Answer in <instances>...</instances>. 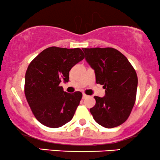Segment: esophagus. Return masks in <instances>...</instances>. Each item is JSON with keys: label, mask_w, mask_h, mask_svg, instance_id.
Here are the masks:
<instances>
[{"label": "esophagus", "mask_w": 160, "mask_h": 160, "mask_svg": "<svg viewBox=\"0 0 160 160\" xmlns=\"http://www.w3.org/2000/svg\"><path fill=\"white\" fill-rule=\"evenodd\" d=\"M87 97H88V95H86L85 93H83V94H82V99H85L86 98H87Z\"/></svg>", "instance_id": "34e87169"}]
</instances>
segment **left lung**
<instances>
[{"mask_svg": "<svg viewBox=\"0 0 160 160\" xmlns=\"http://www.w3.org/2000/svg\"><path fill=\"white\" fill-rule=\"evenodd\" d=\"M86 60L94 69L97 83L103 85L105 96H95L90 113L95 122L108 128L120 126L128 119L136 99L138 77L132 65L117 49L84 48Z\"/></svg>", "mask_w": 160, "mask_h": 160, "instance_id": "8db88e82", "label": "left lung"}]
</instances>
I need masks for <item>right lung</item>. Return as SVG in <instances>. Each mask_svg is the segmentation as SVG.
Returning a JSON list of instances; mask_svg holds the SVG:
<instances>
[{"mask_svg":"<svg viewBox=\"0 0 160 160\" xmlns=\"http://www.w3.org/2000/svg\"><path fill=\"white\" fill-rule=\"evenodd\" d=\"M80 48L51 47L29 64L25 73V95L33 114L47 127L58 128L74 117L82 94L68 93L59 86L69 80V71L84 58Z\"/></svg>","mask_w":160,"mask_h":160,"instance_id":"right-lung-1","label":"right lung"}]
</instances>
